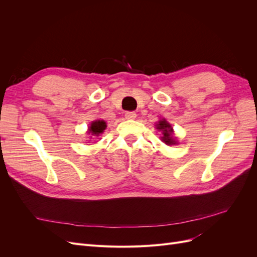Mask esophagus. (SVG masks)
Here are the masks:
<instances>
[{"mask_svg": "<svg viewBox=\"0 0 257 257\" xmlns=\"http://www.w3.org/2000/svg\"><path fill=\"white\" fill-rule=\"evenodd\" d=\"M124 115H125V119L127 120H134L136 118V113L134 111H126Z\"/></svg>", "mask_w": 257, "mask_h": 257, "instance_id": "1", "label": "esophagus"}]
</instances>
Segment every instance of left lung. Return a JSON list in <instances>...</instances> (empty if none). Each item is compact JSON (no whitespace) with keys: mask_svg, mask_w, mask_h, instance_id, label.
I'll use <instances>...</instances> for the list:
<instances>
[{"mask_svg":"<svg viewBox=\"0 0 257 257\" xmlns=\"http://www.w3.org/2000/svg\"><path fill=\"white\" fill-rule=\"evenodd\" d=\"M157 130L162 132V141L164 142L166 145L168 146H172V145H177V138L173 135L174 133V130L172 127V125L165 120V119H162L158 122L157 125Z\"/></svg>","mask_w":257,"mask_h":257,"instance_id":"left-lung-1","label":"left lung"}]
</instances>
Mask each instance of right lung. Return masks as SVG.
<instances>
[{
    "label": "right lung",
    "mask_w": 257,
    "mask_h": 257,
    "mask_svg": "<svg viewBox=\"0 0 257 257\" xmlns=\"http://www.w3.org/2000/svg\"><path fill=\"white\" fill-rule=\"evenodd\" d=\"M106 122L104 120H96L93 121L91 123V125L89 127L88 134H91L93 136H99V134H102L103 132L106 128Z\"/></svg>",
    "instance_id": "obj_1"
}]
</instances>
